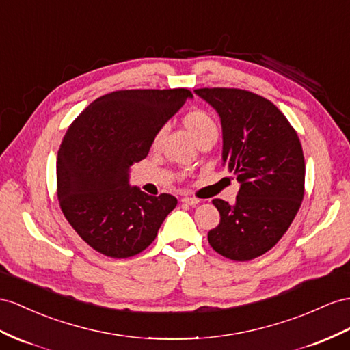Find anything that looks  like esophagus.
I'll use <instances>...</instances> for the list:
<instances>
[{
    "label": "esophagus",
    "instance_id": "1",
    "mask_svg": "<svg viewBox=\"0 0 350 350\" xmlns=\"http://www.w3.org/2000/svg\"><path fill=\"white\" fill-rule=\"evenodd\" d=\"M182 202H185L187 205H196V204H200V200L198 198H192V196H183Z\"/></svg>",
    "mask_w": 350,
    "mask_h": 350
}]
</instances>
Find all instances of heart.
Returning <instances> with one entry per match:
<instances>
[{
  "instance_id": "heart-1",
  "label": "heart",
  "mask_w": 350,
  "mask_h": 350,
  "mask_svg": "<svg viewBox=\"0 0 350 350\" xmlns=\"http://www.w3.org/2000/svg\"><path fill=\"white\" fill-rule=\"evenodd\" d=\"M182 121L185 127L192 134V137L196 140V143L204 139L216 140L217 133H219L217 122L213 118V115L205 109H200V107L191 109L189 112H186L183 115ZM163 136H164V129H159L154 134V137H152V142H150L152 149H157L159 146L161 140H163Z\"/></svg>"
}]
</instances>
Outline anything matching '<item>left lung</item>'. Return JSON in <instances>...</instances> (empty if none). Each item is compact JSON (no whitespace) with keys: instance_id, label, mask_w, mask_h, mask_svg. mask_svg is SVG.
<instances>
[{"instance_id":"left-lung-1","label":"left lung","mask_w":350,"mask_h":350,"mask_svg":"<svg viewBox=\"0 0 350 350\" xmlns=\"http://www.w3.org/2000/svg\"><path fill=\"white\" fill-rule=\"evenodd\" d=\"M195 93L219 112L223 165L241 183L234 205L213 200L220 223L208 243L230 260H253L275 247L301 205L306 167L300 139L285 115L256 93L220 87Z\"/></svg>"}]
</instances>
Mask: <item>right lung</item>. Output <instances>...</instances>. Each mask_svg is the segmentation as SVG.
Instances as JSON below:
<instances>
[{"label": "right lung", "instance_id": "right-lung-1", "mask_svg": "<svg viewBox=\"0 0 350 350\" xmlns=\"http://www.w3.org/2000/svg\"><path fill=\"white\" fill-rule=\"evenodd\" d=\"M191 96L187 88L118 90L96 98L69 125L57 154L59 205L96 252L112 258L142 253L174 210L173 195L130 187L129 172Z\"/></svg>", "mask_w": 350, "mask_h": 350}]
</instances>
